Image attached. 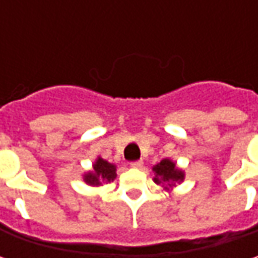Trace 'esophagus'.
<instances>
[{"mask_svg": "<svg viewBox=\"0 0 258 258\" xmlns=\"http://www.w3.org/2000/svg\"><path fill=\"white\" fill-rule=\"evenodd\" d=\"M142 165H144V162L139 159V161H134V162H131V166L132 168H142Z\"/></svg>", "mask_w": 258, "mask_h": 258, "instance_id": "34e87169", "label": "esophagus"}]
</instances>
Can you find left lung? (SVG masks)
Segmentation results:
<instances>
[{
  "label": "left lung",
  "instance_id": "obj_1",
  "mask_svg": "<svg viewBox=\"0 0 258 258\" xmlns=\"http://www.w3.org/2000/svg\"><path fill=\"white\" fill-rule=\"evenodd\" d=\"M154 171L156 173V176L154 178L156 183L165 182L168 183V185H172V183L179 182V181L183 179L182 171L176 169L175 164H173L172 161H169V159L161 161L156 166H154Z\"/></svg>",
  "mask_w": 258,
  "mask_h": 258
}]
</instances>
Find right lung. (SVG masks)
I'll use <instances>...</instances> for the list:
<instances>
[{
  "label": "right lung",
  "instance_id": "obj_1",
  "mask_svg": "<svg viewBox=\"0 0 258 258\" xmlns=\"http://www.w3.org/2000/svg\"><path fill=\"white\" fill-rule=\"evenodd\" d=\"M93 172L86 173L85 181L89 185H100V182H110L116 176V168L114 165L109 164L102 158H99L93 165Z\"/></svg>",
  "mask_w": 258,
  "mask_h": 258
}]
</instances>
